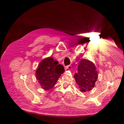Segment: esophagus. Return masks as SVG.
<instances>
[{"instance_id": "34e87169", "label": "esophagus", "mask_w": 124, "mask_h": 124, "mask_svg": "<svg viewBox=\"0 0 124 124\" xmlns=\"http://www.w3.org/2000/svg\"><path fill=\"white\" fill-rule=\"evenodd\" d=\"M72 66H71V65H68V66H67L66 67V69H68V70H72Z\"/></svg>"}]
</instances>
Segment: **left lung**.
I'll return each mask as SVG.
<instances>
[{
	"mask_svg": "<svg viewBox=\"0 0 124 124\" xmlns=\"http://www.w3.org/2000/svg\"><path fill=\"white\" fill-rule=\"evenodd\" d=\"M96 70L95 65L92 62L84 58L80 60L78 67V72L74 76L81 91H89L95 87L98 78Z\"/></svg>",
	"mask_w": 124,
	"mask_h": 124,
	"instance_id": "obj_1",
	"label": "left lung"
}]
</instances>
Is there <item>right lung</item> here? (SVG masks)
<instances>
[{"label":"right lung","mask_w":124,"mask_h":124,"mask_svg":"<svg viewBox=\"0 0 124 124\" xmlns=\"http://www.w3.org/2000/svg\"><path fill=\"white\" fill-rule=\"evenodd\" d=\"M64 72V67L58 64L53 57L46 58L39 63L36 70V78L42 89H51L55 85L57 80Z\"/></svg>","instance_id":"obj_1"}]
</instances>
